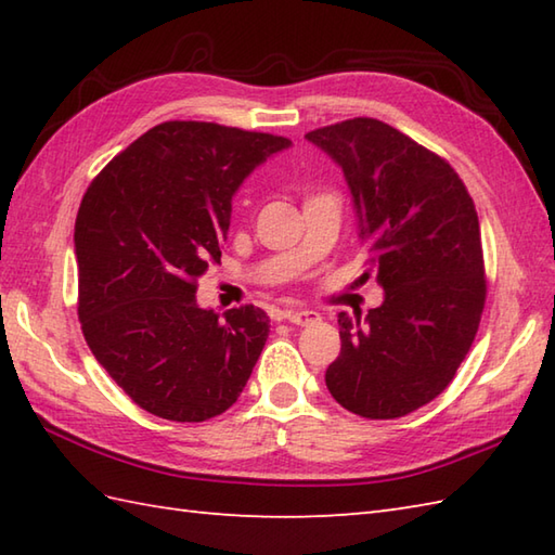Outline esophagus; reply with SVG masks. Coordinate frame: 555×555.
Wrapping results in <instances>:
<instances>
[{
    "mask_svg": "<svg viewBox=\"0 0 555 555\" xmlns=\"http://www.w3.org/2000/svg\"><path fill=\"white\" fill-rule=\"evenodd\" d=\"M284 320L291 322V324H298V326H310V324L320 320V314L312 312V310H286Z\"/></svg>",
    "mask_w": 555,
    "mask_h": 555,
    "instance_id": "1",
    "label": "esophagus"
}]
</instances>
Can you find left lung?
I'll return each mask as SVG.
<instances>
[{"mask_svg": "<svg viewBox=\"0 0 555 555\" xmlns=\"http://www.w3.org/2000/svg\"><path fill=\"white\" fill-rule=\"evenodd\" d=\"M305 138L344 171L362 276L384 288L367 317L338 314L326 388L360 417H403L453 382L479 328L487 281L475 203L451 164L384 121L362 116Z\"/></svg>", "mask_w": 555, "mask_h": 555, "instance_id": "1", "label": "left lung"}]
</instances>
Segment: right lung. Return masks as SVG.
Wrapping results in <instances>:
<instances>
[{
  "label": "right lung",
  "mask_w": 555,
  "mask_h": 555,
  "mask_svg": "<svg viewBox=\"0 0 555 555\" xmlns=\"http://www.w3.org/2000/svg\"><path fill=\"white\" fill-rule=\"evenodd\" d=\"M291 140L205 121L150 128L100 171L76 217L78 320L92 356L135 405L173 422L229 410L250 379L269 317H219L197 279L219 262L231 199Z\"/></svg>",
  "instance_id": "1"
}]
</instances>
